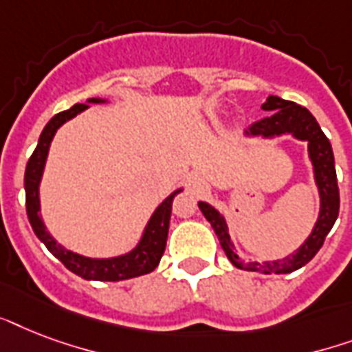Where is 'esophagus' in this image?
Wrapping results in <instances>:
<instances>
[{
	"instance_id": "esophagus-1",
	"label": "esophagus",
	"mask_w": 352,
	"mask_h": 352,
	"mask_svg": "<svg viewBox=\"0 0 352 352\" xmlns=\"http://www.w3.org/2000/svg\"><path fill=\"white\" fill-rule=\"evenodd\" d=\"M190 186H192L195 192H204V190H206L204 182L201 181L199 177H192V179H190Z\"/></svg>"
}]
</instances>
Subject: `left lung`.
I'll use <instances>...</instances> for the list:
<instances>
[{"mask_svg": "<svg viewBox=\"0 0 352 352\" xmlns=\"http://www.w3.org/2000/svg\"><path fill=\"white\" fill-rule=\"evenodd\" d=\"M261 107L265 111L272 113L268 117L261 118V120L254 122L246 131L248 135H254V137H257V135L276 137V135H283V133H292L294 137L309 142V155H311L312 164H314V177H316L318 190H320V197H322V210H320V217H318V223L312 234L300 246V250L292 254V256L279 259V261L263 263V265L261 263L245 265L234 252V245H232L230 235L226 230V223L223 219V215L214 206H210L206 203H199V208H201L203 215L208 219V223L215 230L223 250H225V254L235 267L252 270V272L289 274L307 265L312 257L316 256L318 250L323 246V241L333 228L334 221H336L340 212L338 179H336V168H334V155L331 142H329V138L325 137V133L322 131V127L316 122V118L312 117L309 109L298 106L294 102L283 100L279 96H268L267 102Z\"/></svg>", "mask_w": 352, "mask_h": 352, "instance_id": "left-lung-1", "label": "left lung"}]
</instances>
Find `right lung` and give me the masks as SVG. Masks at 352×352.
I'll return each instance as SVG.
<instances>
[{
  "mask_svg": "<svg viewBox=\"0 0 352 352\" xmlns=\"http://www.w3.org/2000/svg\"><path fill=\"white\" fill-rule=\"evenodd\" d=\"M89 102H102L100 98H91ZM87 104H76L67 111H62L54 115L49 120L43 131L40 135L38 146H36L34 153L30 155L27 168H25V206H27V217L32 226L34 234L38 239L49 248L52 256L58 257L63 263V267L80 278L93 279V281H122V279L137 278L142 274H149L151 270L157 268L160 257L164 254L166 239H168V230H170V217H171V204L173 199L181 190H177L166 199L164 203L160 204L159 208L155 210L151 215L146 232L142 235V241L133 252L126 256L113 257V259H91L74 254L71 250H65L62 245H58L56 241L52 239L49 232L43 226V221L40 217V197H38V186H40L41 173H43V166H45L47 153H49V146L54 137V133L63 122L71 120L76 117L78 113L87 109Z\"/></svg>",
  "mask_w": 352,
  "mask_h": 352,
  "instance_id": "right-lung-1",
  "label": "right lung"
}]
</instances>
